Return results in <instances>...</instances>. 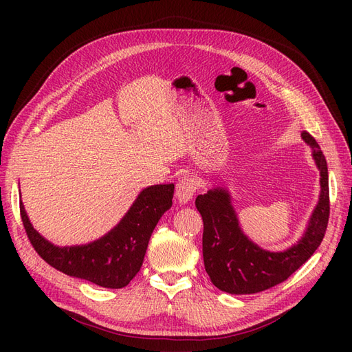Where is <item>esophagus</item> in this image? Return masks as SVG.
<instances>
[{
	"label": "esophagus",
	"mask_w": 352,
	"mask_h": 352,
	"mask_svg": "<svg viewBox=\"0 0 352 352\" xmlns=\"http://www.w3.org/2000/svg\"><path fill=\"white\" fill-rule=\"evenodd\" d=\"M197 190V182L194 177L190 176H185L179 180L176 184V199L180 202V204H186L188 201L192 199L194 194Z\"/></svg>",
	"instance_id": "1"
}]
</instances>
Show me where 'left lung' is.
I'll return each instance as SVG.
<instances>
[{
    "instance_id": "left-lung-1",
    "label": "left lung",
    "mask_w": 352,
    "mask_h": 352,
    "mask_svg": "<svg viewBox=\"0 0 352 352\" xmlns=\"http://www.w3.org/2000/svg\"><path fill=\"white\" fill-rule=\"evenodd\" d=\"M302 140L313 150L316 166L320 170L322 189L302 238L291 248L279 252L265 251L243 235L225 188L210 189L197 197L195 206L204 221L202 257L206 272L220 291L245 295L269 289L300 269L322 243L330 212L327 164L314 138L302 132Z\"/></svg>"
}]
</instances>
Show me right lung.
I'll return each mask as SVG.
<instances>
[{
	"mask_svg": "<svg viewBox=\"0 0 352 352\" xmlns=\"http://www.w3.org/2000/svg\"><path fill=\"white\" fill-rule=\"evenodd\" d=\"M173 192V184L145 188L107 235L78 247L60 248L42 238L29 221L22 202L20 216L32 247L52 267L102 287L120 289L140 272L151 233L172 207Z\"/></svg>",
	"mask_w": 352,
	"mask_h": 352,
	"instance_id": "right-lung-1",
	"label": "right lung"
}]
</instances>
